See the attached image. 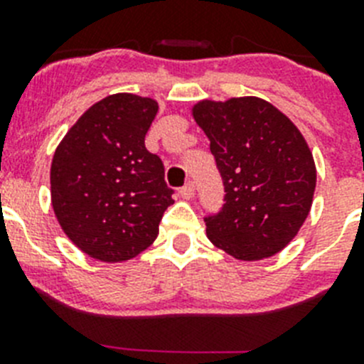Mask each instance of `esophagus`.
Returning a JSON list of instances; mask_svg holds the SVG:
<instances>
[{
	"label": "esophagus",
	"mask_w": 364,
	"mask_h": 364,
	"mask_svg": "<svg viewBox=\"0 0 364 364\" xmlns=\"http://www.w3.org/2000/svg\"><path fill=\"white\" fill-rule=\"evenodd\" d=\"M193 195H195V184L193 182H188L184 188H180V197L186 198V200L193 198Z\"/></svg>",
	"instance_id": "esophagus-1"
}]
</instances>
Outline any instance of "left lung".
Wrapping results in <instances>:
<instances>
[{"mask_svg":"<svg viewBox=\"0 0 364 364\" xmlns=\"http://www.w3.org/2000/svg\"><path fill=\"white\" fill-rule=\"evenodd\" d=\"M210 140L226 204L205 218L208 239L239 260L282 252L306 220L317 169L297 125L257 96L200 100L191 107Z\"/></svg>","mask_w":364,"mask_h":364,"instance_id":"left-lung-1","label":"left lung"}]
</instances>
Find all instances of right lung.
Instances as JSON below:
<instances>
[{"mask_svg":"<svg viewBox=\"0 0 364 364\" xmlns=\"http://www.w3.org/2000/svg\"><path fill=\"white\" fill-rule=\"evenodd\" d=\"M159 112L147 96L118 92L87 109L58 144L50 202L63 233L85 255L125 262L159 237L173 189L164 164L146 149Z\"/></svg>","mask_w":364,"mask_h":364,"instance_id":"obj_1","label":"right lung"}]
</instances>
